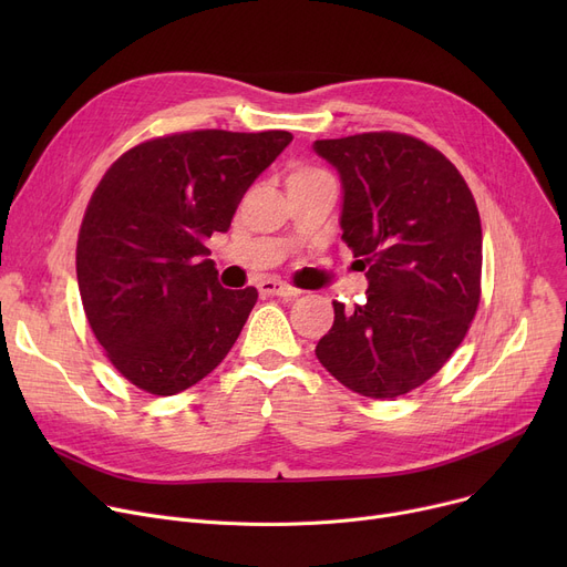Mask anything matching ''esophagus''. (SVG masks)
<instances>
[{
    "instance_id": "1",
    "label": "esophagus",
    "mask_w": 567,
    "mask_h": 567,
    "mask_svg": "<svg viewBox=\"0 0 567 567\" xmlns=\"http://www.w3.org/2000/svg\"><path fill=\"white\" fill-rule=\"evenodd\" d=\"M259 291L266 293V296H280V299H293V296H299L301 291L293 289L285 282H278V280H261L259 285Z\"/></svg>"
}]
</instances>
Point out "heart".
Listing matches in <instances>:
<instances>
[{
	"instance_id": "obj_1",
	"label": "heart",
	"mask_w": 567,
	"mask_h": 567,
	"mask_svg": "<svg viewBox=\"0 0 567 567\" xmlns=\"http://www.w3.org/2000/svg\"><path fill=\"white\" fill-rule=\"evenodd\" d=\"M321 176H329V174H323L321 169H315V167L296 165V167H291L289 174H287V188H296V186H303V184L317 182V178H321Z\"/></svg>"
}]
</instances>
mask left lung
<instances>
[{
  "instance_id": "8db88e82",
  "label": "left lung",
  "mask_w": 567,
  "mask_h": 567,
  "mask_svg": "<svg viewBox=\"0 0 567 567\" xmlns=\"http://www.w3.org/2000/svg\"><path fill=\"white\" fill-rule=\"evenodd\" d=\"M342 184L340 227L368 278L317 359L349 391L389 400L434 377L464 340L481 301L483 229L457 167L402 133L317 140Z\"/></svg>"
}]
</instances>
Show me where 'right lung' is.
Segmentation results:
<instances>
[{
  "mask_svg": "<svg viewBox=\"0 0 567 567\" xmlns=\"http://www.w3.org/2000/svg\"><path fill=\"white\" fill-rule=\"evenodd\" d=\"M287 131H193L133 146L101 178L78 236V287L112 365L152 395L182 393L234 347L257 289L218 282L206 238L227 231Z\"/></svg>",
  "mask_w": 567,
  "mask_h": 567,
  "instance_id": "add662e5",
  "label": "right lung"
}]
</instances>
